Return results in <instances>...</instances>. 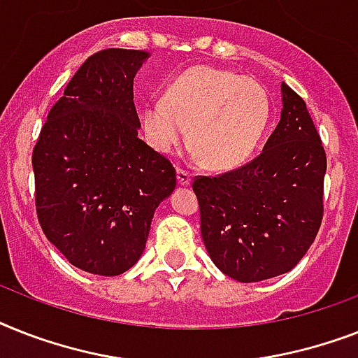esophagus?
Listing matches in <instances>:
<instances>
[{
    "label": "esophagus",
    "mask_w": 358,
    "mask_h": 358,
    "mask_svg": "<svg viewBox=\"0 0 358 358\" xmlns=\"http://www.w3.org/2000/svg\"><path fill=\"white\" fill-rule=\"evenodd\" d=\"M176 178H178V184L180 185H189L191 184V178H193V176H191V173H187V171H184V169H176Z\"/></svg>",
    "instance_id": "esophagus-1"
}]
</instances>
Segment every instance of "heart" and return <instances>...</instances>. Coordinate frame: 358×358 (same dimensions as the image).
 Wrapping results in <instances>:
<instances>
[{
	"instance_id": "b5f03b06",
	"label": "heart",
	"mask_w": 358,
	"mask_h": 358,
	"mask_svg": "<svg viewBox=\"0 0 358 358\" xmlns=\"http://www.w3.org/2000/svg\"><path fill=\"white\" fill-rule=\"evenodd\" d=\"M270 99L254 78L229 69L194 66L169 84L165 99H150L141 112L145 136L162 154L187 136L194 154L211 169L245 164L263 138Z\"/></svg>"
}]
</instances>
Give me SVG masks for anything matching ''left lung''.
<instances>
[{
    "mask_svg": "<svg viewBox=\"0 0 358 358\" xmlns=\"http://www.w3.org/2000/svg\"><path fill=\"white\" fill-rule=\"evenodd\" d=\"M281 104L280 123L257 158L193 182L209 257L241 283L294 268L322 224L327 162L320 136L303 99L285 83Z\"/></svg>",
    "mask_w": 358,
    "mask_h": 358,
    "instance_id": "left-lung-1",
    "label": "left lung"
}]
</instances>
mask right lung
Here are the masks:
<instances>
[{
	"mask_svg": "<svg viewBox=\"0 0 358 358\" xmlns=\"http://www.w3.org/2000/svg\"><path fill=\"white\" fill-rule=\"evenodd\" d=\"M149 57L115 48L92 55L34 145L40 226L69 263L90 274L132 268L154 211L176 187L169 159L138 138L134 77Z\"/></svg>",
	"mask_w": 358,
	"mask_h": 358,
	"instance_id": "obj_1",
	"label": "right lung"
}]
</instances>
